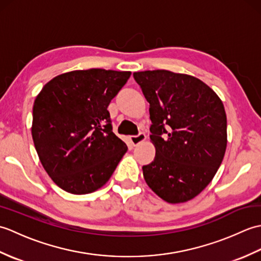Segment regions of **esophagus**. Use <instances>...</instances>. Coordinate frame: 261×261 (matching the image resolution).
Wrapping results in <instances>:
<instances>
[{"label":"esophagus","mask_w":261,"mask_h":261,"mask_svg":"<svg viewBox=\"0 0 261 261\" xmlns=\"http://www.w3.org/2000/svg\"><path fill=\"white\" fill-rule=\"evenodd\" d=\"M146 140V135H145V132H140L139 135L138 136H132V137H130V142L132 143V146H138V145H140L141 142H143Z\"/></svg>","instance_id":"obj_1"}]
</instances>
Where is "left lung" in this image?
Instances as JSON below:
<instances>
[{
  "label": "left lung",
  "instance_id": "left-lung-1",
  "mask_svg": "<svg viewBox=\"0 0 261 261\" xmlns=\"http://www.w3.org/2000/svg\"><path fill=\"white\" fill-rule=\"evenodd\" d=\"M150 104L153 162L142 167L148 186L168 203L198 195L226 149V115L215 92L196 77L157 69L134 73Z\"/></svg>",
  "mask_w": 261,
  "mask_h": 261
}]
</instances>
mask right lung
Returning <instances> with one entry per match:
<instances>
[{"label":"right lung","mask_w":261,"mask_h":261,"mask_svg":"<svg viewBox=\"0 0 261 261\" xmlns=\"http://www.w3.org/2000/svg\"><path fill=\"white\" fill-rule=\"evenodd\" d=\"M130 71L92 68L56 76L32 110V139L55 184L83 195L112 176L127 147L112 131L108 107Z\"/></svg>","instance_id":"right-lung-1"}]
</instances>
